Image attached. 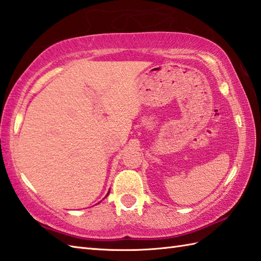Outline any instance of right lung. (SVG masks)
Segmentation results:
<instances>
[{
    "instance_id": "add662e5",
    "label": "right lung",
    "mask_w": 261,
    "mask_h": 261,
    "mask_svg": "<svg viewBox=\"0 0 261 261\" xmlns=\"http://www.w3.org/2000/svg\"><path fill=\"white\" fill-rule=\"evenodd\" d=\"M109 192H110V191H109ZM109 192H108V195H109ZM108 195H107V196H106V197H108Z\"/></svg>"
}]
</instances>
